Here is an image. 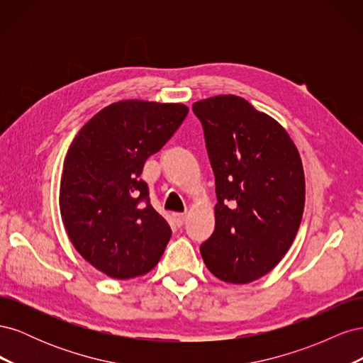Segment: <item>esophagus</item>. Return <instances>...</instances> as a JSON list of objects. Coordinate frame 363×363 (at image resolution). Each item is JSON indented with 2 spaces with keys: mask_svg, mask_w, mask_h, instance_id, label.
Instances as JSON below:
<instances>
[{
  "mask_svg": "<svg viewBox=\"0 0 363 363\" xmlns=\"http://www.w3.org/2000/svg\"><path fill=\"white\" fill-rule=\"evenodd\" d=\"M174 221H175V224H177L179 227H182L184 224V221H186V215L184 213H175L174 215Z\"/></svg>",
  "mask_w": 363,
  "mask_h": 363,
  "instance_id": "esophagus-1",
  "label": "esophagus"
}]
</instances>
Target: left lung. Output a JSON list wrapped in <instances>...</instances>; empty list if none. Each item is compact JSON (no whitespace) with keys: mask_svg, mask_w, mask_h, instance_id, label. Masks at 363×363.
<instances>
[{"mask_svg":"<svg viewBox=\"0 0 363 363\" xmlns=\"http://www.w3.org/2000/svg\"><path fill=\"white\" fill-rule=\"evenodd\" d=\"M215 174V232L200 251L227 283L268 274L298 232L306 183L300 152L276 119L236 95L192 104Z\"/></svg>","mask_w":363,"mask_h":363,"instance_id":"left-lung-1","label":"left lung"}]
</instances>
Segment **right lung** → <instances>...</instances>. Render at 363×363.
<instances>
[{
	"instance_id": "right-lung-1",
	"label": "right lung",
	"mask_w": 363,
	"mask_h": 363,
	"mask_svg": "<svg viewBox=\"0 0 363 363\" xmlns=\"http://www.w3.org/2000/svg\"><path fill=\"white\" fill-rule=\"evenodd\" d=\"M188 112L179 103L118 101L72 140L60 182L62 221L80 256L108 277L144 276L169 242L171 227L150 204L140 174Z\"/></svg>"
}]
</instances>
